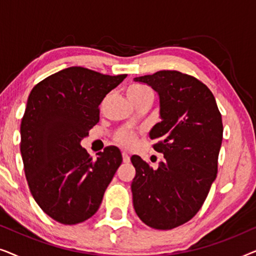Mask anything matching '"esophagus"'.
I'll return each mask as SVG.
<instances>
[{
    "label": "esophagus",
    "instance_id": "34e87169",
    "mask_svg": "<svg viewBox=\"0 0 256 256\" xmlns=\"http://www.w3.org/2000/svg\"><path fill=\"white\" fill-rule=\"evenodd\" d=\"M122 158H124V163H129L130 162V157H129V154L124 152H122Z\"/></svg>",
    "mask_w": 256,
    "mask_h": 256
}]
</instances>
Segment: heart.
<instances>
[{
    "mask_svg": "<svg viewBox=\"0 0 256 256\" xmlns=\"http://www.w3.org/2000/svg\"><path fill=\"white\" fill-rule=\"evenodd\" d=\"M148 94H152V90H150L148 87L138 85V84L130 85L127 90V96H128V99L130 100V102H134V101L140 99V98L148 96ZM135 140H136V136L129 132H122L116 136V141H118L124 146L134 144Z\"/></svg>",
    "mask_w": 256,
    "mask_h": 256,
    "instance_id": "b5f03b06",
    "label": "heart"
}]
</instances>
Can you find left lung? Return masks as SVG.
<instances>
[{
  "instance_id": "obj_1",
  "label": "left lung",
  "mask_w": 256,
  "mask_h": 256,
  "mask_svg": "<svg viewBox=\"0 0 256 256\" xmlns=\"http://www.w3.org/2000/svg\"><path fill=\"white\" fill-rule=\"evenodd\" d=\"M160 98V122L149 132L154 149L164 158L152 169L132 156L136 174L132 205L146 225L171 230L194 218L216 177L222 142V114L208 86L178 71H158L134 78Z\"/></svg>"
}]
</instances>
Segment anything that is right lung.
<instances>
[{"instance_id": "right-lung-1", "label": "right lung", "mask_w": 256, "mask_h": 256, "mask_svg": "<svg viewBox=\"0 0 256 256\" xmlns=\"http://www.w3.org/2000/svg\"><path fill=\"white\" fill-rule=\"evenodd\" d=\"M127 74L72 66L34 87L20 122V155L31 194L56 222L76 225L98 211L122 162L110 146L93 160L80 146L99 122V104Z\"/></svg>"}]
</instances>
